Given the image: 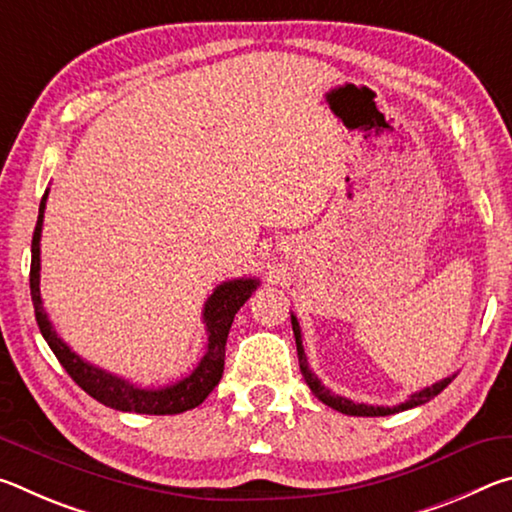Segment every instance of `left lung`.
Instances as JSON below:
<instances>
[{"label":"left lung","mask_w":512,"mask_h":512,"mask_svg":"<svg viewBox=\"0 0 512 512\" xmlns=\"http://www.w3.org/2000/svg\"><path fill=\"white\" fill-rule=\"evenodd\" d=\"M291 325H293V336H296V348H298L300 372H302V377H305L307 386L311 388V393H314V395L318 397V400L323 402V404L332 406V409L341 411V413H345V415H357V418H377V415H391V413H400V411H406V409H413V406H420V404H424V402L433 400V397H436L438 393H443L445 388H447L449 384H452V379L456 377V375H452V377H445V379H440V381H436V384H433V386H427V388H422V391L413 393V395L409 397V400L402 402V404H397V406H372V404H357V402L348 400V397L334 395L332 391H329V388H325L323 384H320V379L314 375V372H311L309 363H307V357H305V348H302L300 323H298V318L293 316V314H291Z\"/></svg>","instance_id":"1"}]
</instances>
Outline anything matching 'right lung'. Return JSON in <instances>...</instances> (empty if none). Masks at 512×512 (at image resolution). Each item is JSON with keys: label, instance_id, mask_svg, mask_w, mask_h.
Masks as SVG:
<instances>
[{"label": "right lung", "instance_id": "add662e5", "mask_svg": "<svg viewBox=\"0 0 512 512\" xmlns=\"http://www.w3.org/2000/svg\"><path fill=\"white\" fill-rule=\"evenodd\" d=\"M47 196L49 189L40 201L38 223L36 230H33L29 282L40 334L45 336L49 348L54 350L60 366L67 370V375L72 377L85 393L115 411L176 415L203 404L205 397L210 395L214 391V386L221 381L225 363V341H228L232 320H235L237 311L244 307V302L253 296V291L259 287V280H253V277H239V280H228L219 284V287L212 291V296L207 298L203 309V323L207 329V350L203 354V359L198 361V366L189 372L187 377L164 388L135 386L128 379H121L117 375H112V372L92 366V363L69 350V345L60 339L54 325H51V320L47 318V311L42 307L40 296V232L42 219H45Z\"/></svg>", "mask_w": 512, "mask_h": 512}]
</instances>
